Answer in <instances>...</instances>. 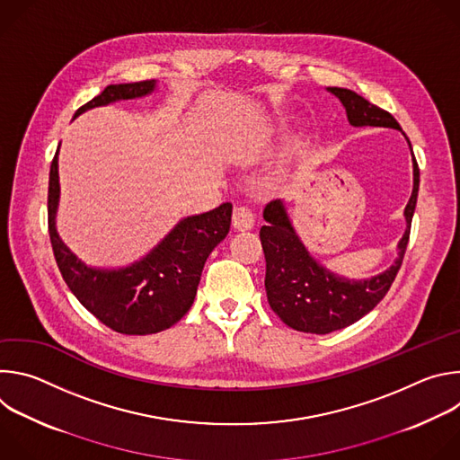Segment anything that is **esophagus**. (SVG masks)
<instances>
[{
	"mask_svg": "<svg viewBox=\"0 0 460 460\" xmlns=\"http://www.w3.org/2000/svg\"><path fill=\"white\" fill-rule=\"evenodd\" d=\"M252 224H254V217L245 206H236L233 209V227L236 231H247L252 227Z\"/></svg>",
	"mask_w": 460,
	"mask_h": 460,
	"instance_id": "obj_1",
	"label": "esophagus"
}]
</instances>
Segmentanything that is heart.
<instances>
[{
	"mask_svg": "<svg viewBox=\"0 0 460 460\" xmlns=\"http://www.w3.org/2000/svg\"><path fill=\"white\" fill-rule=\"evenodd\" d=\"M247 144V138H240L238 142H236V147H242V146H245Z\"/></svg>",
	"mask_w": 460,
	"mask_h": 460,
	"instance_id": "b5f03b06",
	"label": "heart"
}]
</instances>
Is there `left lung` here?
<instances>
[{
    "instance_id": "obj_1",
    "label": "left lung",
    "mask_w": 460,
    "mask_h": 460,
    "mask_svg": "<svg viewBox=\"0 0 460 460\" xmlns=\"http://www.w3.org/2000/svg\"><path fill=\"white\" fill-rule=\"evenodd\" d=\"M327 91L341 100L348 121L353 127H389L402 130L399 121L387 111L369 103L357 93L341 87H327ZM417 196L419 165L413 156V192L404 209L406 231L397 245L399 256L385 271L364 280H349L325 270L296 234L284 200L270 202L264 209L266 226L260 229V242L266 254L268 302L280 320L296 332L325 335L344 330L367 314L385 296L402 266Z\"/></svg>"
}]
</instances>
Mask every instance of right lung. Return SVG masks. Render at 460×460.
<instances>
[{
  "label": "right lung",
  "instance_id": "add662e5",
  "mask_svg": "<svg viewBox=\"0 0 460 460\" xmlns=\"http://www.w3.org/2000/svg\"><path fill=\"white\" fill-rule=\"evenodd\" d=\"M156 80L107 85L75 114L155 93ZM59 151V147H58ZM58 151L49 172V234L59 273L80 304L123 335H151L174 325L192 305L211 251L227 236L233 206L180 220L144 258L127 268L102 270L82 261L58 234Z\"/></svg>",
  "mask_w": 460,
  "mask_h": 460
}]
</instances>
